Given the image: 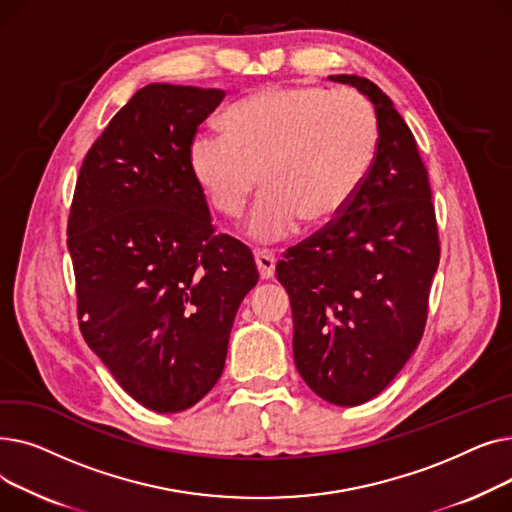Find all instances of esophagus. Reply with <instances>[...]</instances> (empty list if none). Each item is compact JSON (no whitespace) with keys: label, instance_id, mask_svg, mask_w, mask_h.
<instances>
[{"label":"esophagus","instance_id":"1","mask_svg":"<svg viewBox=\"0 0 512 512\" xmlns=\"http://www.w3.org/2000/svg\"><path fill=\"white\" fill-rule=\"evenodd\" d=\"M255 263L261 280H270L276 272V255L267 249H257L255 251Z\"/></svg>","mask_w":512,"mask_h":512}]
</instances>
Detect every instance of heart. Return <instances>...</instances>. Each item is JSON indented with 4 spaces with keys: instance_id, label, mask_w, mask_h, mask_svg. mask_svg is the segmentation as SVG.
Masks as SVG:
<instances>
[{
    "instance_id": "1",
    "label": "heart",
    "mask_w": 512,
    "mask_h": 512,
    "mask_svg": "<svg viewBox=\"0 0 512 512\" xmlns=\"http://www.w3.org/2000/svg\"><path fill=\"white\" fill-rule=\"evenodd\" d=\"M226 132L201 130L188 166L209 205L236 218L259 182L247 222L257 242L324 226L348 207L378 153V118L357 91L267 87L232 105Z\"/></svg>"
}]
</instances>
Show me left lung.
Masks as SVG:
<instances>
[{
    "mask_svg": "<svg viewBox=\"0 0 512 512\" xmlns=\"http://www.w3.org/2000/svg\"><path fill=\"white\" fill-rule=\"evenodd\" d=\"M375 107L378 153L355 199L276 265L292 307V353L305 384L338 407L378 396L415 353L440 261L427 170L392 99L355 74Z\"/></svg>",
    "mask_w": 512,
    "mask_h": 512,
    "instance_id": "obj_1",
    "label": "left lung"
}]
</instances>
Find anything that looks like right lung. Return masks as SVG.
Here are the masks:
<instances>
[{
  "instance_id": "right-lung-1",
  "label": "right lung",
  "mask_w": 512,
  "mask_h": 512,
  "mask_svg": "<svg viewBox=\"0 0 512 512\" xmlns=\"http://www.w3.org/2000/svg\"><path fill=\"white\" fill-rule=\"evenodd\" d=\"M220 89L153 83L110 120L80 168L68 218L78 326L134 400L191 409L220 380L234 315L259 274L213 234L188 166Z\"/></svg>"
}]
</instances>
